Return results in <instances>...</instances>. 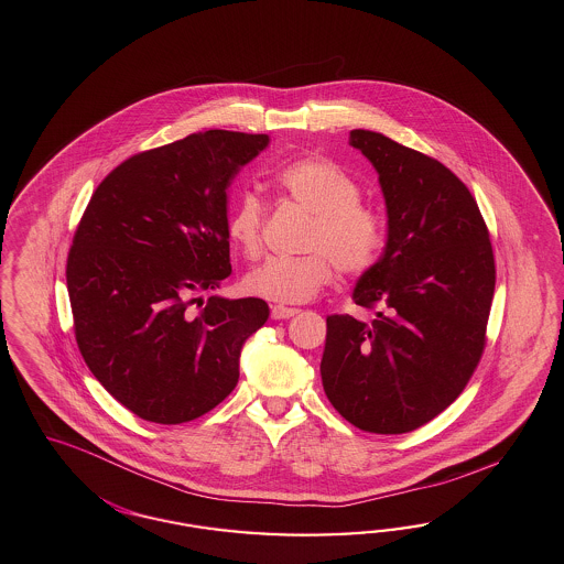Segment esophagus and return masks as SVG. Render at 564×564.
Returning a JSON list of instances; mask_svg holds the SVG:
<instances>
[{
	"label": "esophagus",
	"instance_id": "obj_1",
	"mask_svg": "<svg viewBox=\"0 0 564 564\" xmlns=\"http://www.w3.org/2000/svg\"><path fill=\"white\" fill-rule=\"evenodd\" d=\"M300 311L297 308H290V306H272V318H292L297 315Z\"/></svg>",
	"mask_w": 564,
	"mask_h": 564
}]
</instances>
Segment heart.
<instances>
[{"mask_svg":"<svg viewBox=\"0 0 564 564\" xmlns=\"http://www.w3.org/2000/svg\"><path fill=\"white\" fill-rule=\"evenodd\" d=\"M276 178L293 202L313 214L304 239V249L311 253L271 258L249 271L243 276L249 295L300 304L332 281L334 264L346 274H359L376 264L386 241V223L376 207L361 202V188L346 170L332 159H297ZM264 218V202L251 191L228 212L226 235L246 258L262 251Z\"/></svg>","mask_w":564,"mask_h":564,"instance_id":"1","label":"heart"}]
</instances>
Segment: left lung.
<instances>
[{
  "instance_id": "1",
  "label": "left lung",
  "mask_w": 564,
  "mask_h": 564,
  "mask_svg": "<svg viewBox=\"0 0 564 564\" xmlns=\"http://www.w3.org/2000/svg\"><path fill=\"white\" fill-rule=\"evenodd\" d=\"M378 172L388 239L352 300L371 323L327 316L323 388L352 426L403 434L462 394L485 348L496 290L489 230L468 186L441 161L388 135L352 130Z\"/></svg>"
}]
</instances>
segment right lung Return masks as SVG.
<instances>
[{
    "label": "right lung",
    "mask_w": 564,
    "mask_h": 564,
    "mask_svg": "<svg viewBox=\"0 0 564 564\" xmlns=\"http://www.w3.org/2000/svg\"><path fill=\"white\" fill-rule=\"evenodd\" d=\"M267 134L207 130L138 153L98 184L75 230L67 290L94 378L134 415L182 424L239 382L260 297L209 295L230 274L226 188ZM203 308L195 312L192 304Z\"/></svg>",
    "instance_id": "add662e5"
}]
</instances>
